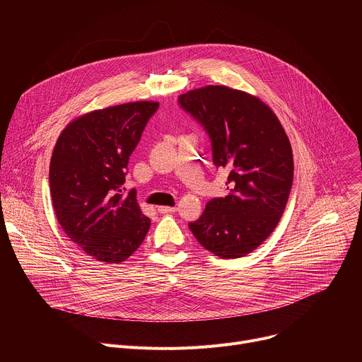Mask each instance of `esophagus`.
I'll return each instance as SVG.
<instances>
[{
    "label": "esophagus",
    "mask_w": 362,
    "mask_h": 362,
    "mask_svg": "<svg viewBox=\"0 0 362 362\" xmlns=\"http://www.w3.org/2000/svg\"><path fill=\"white\" fill-rule=\"evenodd\" d=\"M158 212L159 214H175L176 208H175V206H159Z\"/></svg>",
    "instance_id": "1"
}]
</instances>
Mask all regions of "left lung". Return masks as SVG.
Instances as JSON below:
<instances>
[{
	"label": "left lung",
	"instance_id": "8db88e82",
	"mask_svg": "<svg viewBox=\"0 0 362 362\" xmlns=\"http://www.w3.org/2000/svg\"><path fill=\"white\" fill-rule=\"evenodd\" d=\"M179 106L208 133L216 168L229 170L225 197L189 223L197 242L223 259L259 246L276 228L293 180L289 139L259 98L225 86L179 95Z\"/></svg>",
	"mask_w": 362,
	"mask_h": 362
}]
</instances>
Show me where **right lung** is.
I'll return each mask as SVG.
<instances>
[{
    "label": "right lung",
    "instance_id": "obj_1",
    "mask_svg": "<svg viewBox=\"0 0 362 362\" xmlns=\"http://www.w3.org/2000/svg\"><path fill=\"white\" fill-rule=\"evenodd\" d=\"M159 103L136 101L91 112L60 134L49 163V193L66 235L93 259L120 264L150 228L132 189L130 154Z\"/></svg>",
    "mask_w": 362,
    "mask_h": 362
}]
</instances>
